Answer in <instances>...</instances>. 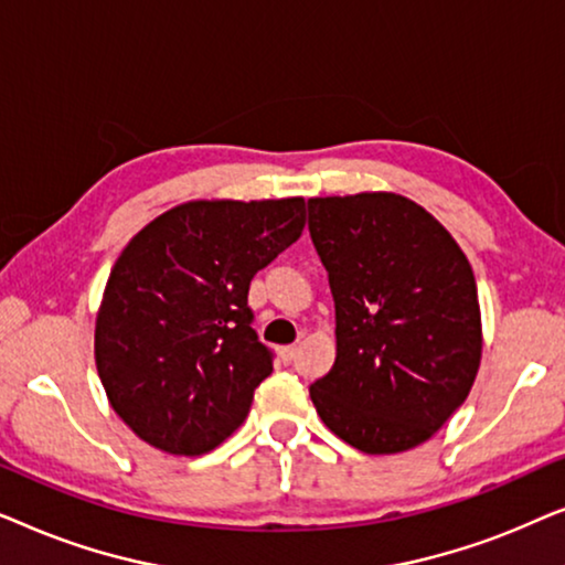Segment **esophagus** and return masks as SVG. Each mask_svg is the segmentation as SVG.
<instances>
[{"label": "esophagus", "mask_w": 565, "mask_h": 565, "mask_svg": "<svg viewBox=\"0 0 565 565\" xmlns=\"http://www.w3.org/2000/svg\"><path fill=\"white\" fill-rule=\"evenodd\" d=\"M296 354H298V347H282V350H280L282 362H292V360H296Z\"/></svg>", "instance_id": "1"}]
</instances>
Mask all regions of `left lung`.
I'll return each mask as SVG.
<instances>
[{"instance_id":"1","label":"left lung","mask_w":565,"mask_h":565,"mask_svg":"<svg viewBox=\"0 0 565 565\" xmlns=\"http://www.w3.org/2000/svg\"><path fill=\"white\" fill-rule=\"evenodd\" d=\"M334 298V365L308 393L367 455L427 443L473 388L483 352L473 267L443 223L396 192L308 200Z\"/></svg>"}]
</instances>
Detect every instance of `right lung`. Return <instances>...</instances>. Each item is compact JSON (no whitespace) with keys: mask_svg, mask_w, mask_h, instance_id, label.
Returning a JSON list of instances; mask_svg holds the SVG:
<instances>
[{"mask_svg":"<svg viewBox=\"0 0 565 565\" xmlns=\"http://www.w3.org/2000/svg\"><path fill=\"white\" fill-rule=\"evenodd\" d=\"M303 226V198L188 200L126 244L97 308L95 365L138 439L192 458L242 427L273 373L249 282Z\"/></svg>","mask_w":565,"mask_h":565,"instance_id":"add662e5","label":"right lung"}]
</instances>
